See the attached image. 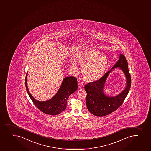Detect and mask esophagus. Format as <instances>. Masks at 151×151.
Masks as SVG:
<instances>
[{
	"mask_svg": "<svg viewBox=\"0 0 151 151\" xmlns=\"http://www.w3.org/2000/svg\"><path fill=\"white\" fill-rule=\"evenodd\" d=\"M78 88H79V89H81L83 87V85L82 83H79L78 84Z\"/></svg>",
	"mask_w": 151,
	"mask_h": 151,
	"instance_id": "esophagus-1",
	"label": "esophagus"
}]
</instances>
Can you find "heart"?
<instances>
[{"mask_svg": "<svg viewBox=\"0 0 151 151\" xmlns=\"http://www.w3.org/2000/svg\"><path fill=\"white\" fill-rule=\"evenodd\" d=\"M76 62L82 67L83 76L89 81L100 79L107 68V58L96 50L85 51L78 56ZM70 66L75 71H78V67L74 61H70Z\"/></svg>", "mask_w": 151, "mask_h": 151, "instance_id": "1", "label": "heart"}]
</instances>
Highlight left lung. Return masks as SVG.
<instances>
[{
	"instance_id": "8db88e82",
	"label": "left lung",
	"mask_w": 151,
	"mask_h": 151,
	"mask_svg": "<svg viewBox=\"0 0 151 151\" xmlns=\"http://www.w3.org/2000/svg\"><path fill=\"white\" fill-rule=\"evenodd\" d=\"M118 67L122 70L126 77V87L121 93L115 97L106 96L103 92V88L109 74L112 70ZM131 84L130 74L128 70V62L126 58L120 54L119 59L112 67L100 79L85 86L87 93L86 103L88 109L91 114L96 116H104L112 113L122 104L128 93Z\"/></svg>"
}]
</instances>
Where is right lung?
<instances>
[{"instance_id":"add662e5","label":"right lung","mask_w":151,"mask_h":151,"mask_svg":"<svg viewBox=\"0 0 151 151\" xmlns=\"http://www.w3.org/2000/svg\"><path fill=\"white\" fill-rule=\"evenodd\" d=\"M25 79V86L27 92L35 105L45 114L51 115H58L66 109V104L69 96L74 93L78 88L77 81L74 77H67L64 78L60 87L53 98L46 101H40L36 100L28 90L27 78Z\"/></svg>"}]
</instances>
